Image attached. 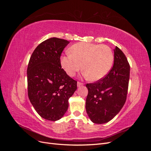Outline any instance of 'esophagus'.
Segmentation results:
<instances>
[{
    "label": "esophagus",
    "instance_id": "esophagus-1",
    "mask_svg": "<svg viewBox=\"0 0 151 151\" xmlns=\"http://www.w3.org/2000/svg\"><path fill=\"white\" fill-rule=\"evenodd\" d=\"M84 84L83 83H81V82H77V86L79 87L81 86H83Z\"/></svg>",
    "mask_w": 151,
    "mask_h": 151
}]
</instances>
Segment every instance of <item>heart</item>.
<instances>
[{
    "mask_svg": "<svg viewBox=\"0 0 151 151\" xmlns=\"http://www.w3.org/2000/svg\"><path fill=\"white\" fill-rule=\"evenodd\" d=\"M71 54L61 57L60 63L67 74L74 76L82 68L91 81H98L106 76L114 61L111 48L106 45L79 43L70 48Z\"/></svg>",
    "mask_w": 151,
    "mask_h": 151,
    "instance_id": "1",
    "label": "heart"
}]
</instances>
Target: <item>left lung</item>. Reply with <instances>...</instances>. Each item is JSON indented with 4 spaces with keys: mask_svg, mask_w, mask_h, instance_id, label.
<instances>
[{
    "mask_svg": "<svg viewBox=\"0 0 151 151\" xmlns=\"http://www.w3.org/2000/svg\"><path fill=\"white\" fill-rule=\"evenodd\" d=\"M130 69L125 54L116 47L113 66L108 74L94 83L86 84L88 94L86 109L93 123H107L120 112L127 99Z\"/></svg>",
    "mask_w": 151,
    "mask_h": 151,
    "instance_id": "1",
    "label": "left lung"
}]
</instances>
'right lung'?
I'll use <instances>...</instances> for the list:
<instances>
[{"instance_id":"add662e5","label":"right lung","mask_w":151,"mask_h":151,"mask_svg":"<svg viewBox=\"0 0 151 151\" xmlns=\"http://www.w3.org/2000/svg\"><path fill=\"white\" fill-rule=\"evenodd\" d=\"M69 42L51 38L41 43L30 57L28 94L30 102L45 120L57 121L64 115L69 99L77 89V81L63 69L60 56Z\"/></svg>"}]
</instances>
